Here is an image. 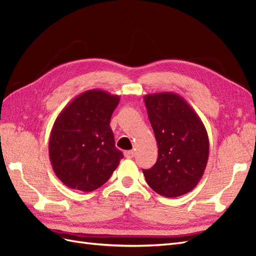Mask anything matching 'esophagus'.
Wrapping results in <instances>:
<instances>
[{
	"label": "esophagus",
	"mask_w": 256,
	"mask_h": 256,
	"mask_svg": "<svg viewBox=\"0 0 256 256\" xmlns=\"http://www.w3.org/2000/svg\"><path fill=\"white\" fill-rule=\"evenodd\" d=\"M124 154H125L126 158L131 159V158L134 157V150H126L125 152H124Z\"/></svg>",
	"instance_id": "34e87169"
}]
</instances>
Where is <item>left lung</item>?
Listing matches in <instances>:
<instances>
[{"instance_id": "obj_1", "label": "left lung", "mask_w": 256, "mask_h": 256, "mask_svg": "<svg viewBox=\"0 0 256 256\" xmlns=\"http://www.w3.org/2000/svg\"><path fill=\"white\" fill-rule=\"evenodd\" d=\"M158 145V159L143 170L146 182L158 194L177 198L196 187L207 166L206 128L191 106L173 92L144 96Z\"/></svg>"}]
</instances>
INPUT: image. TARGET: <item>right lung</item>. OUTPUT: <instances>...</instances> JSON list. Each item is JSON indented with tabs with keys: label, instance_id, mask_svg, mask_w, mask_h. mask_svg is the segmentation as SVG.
Instances as JSON below:
<instances>
[{
	"label": "right lung",
	"instance_id": "obj_1",
	"mask_svg": "<svg viewBox=\"0 0 256 256\" xmlns=\"http://www.w3.org/2000/svg\"><path fill=\"white\" fill-rule=\"evenodd\" d=\"M120 96L90 90L69 102L53 124L49 158L68 188L94 191L111 177L122 152L115 147L110 120Z\"/></svg>",
	"mask_w": 256,
	"mask_h": 256
}]
</instances>
